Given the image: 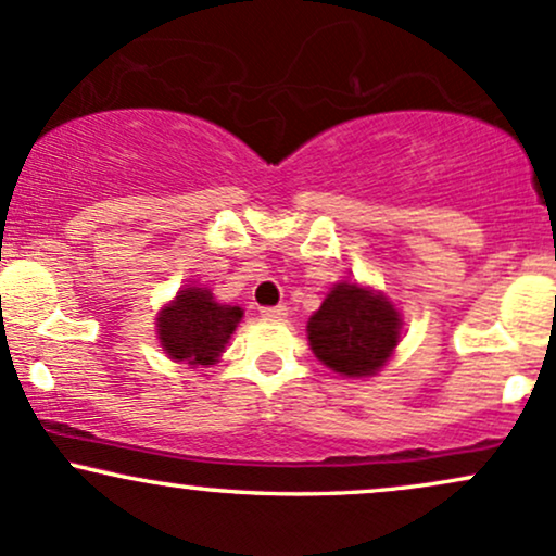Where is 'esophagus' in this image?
I'll use <instances>...</instances> for the list:
<instances>
[{
	"mask_svg": "<svg viewBox=\"0 0 556 556\" xmlns=\"http://www.w3.org/2000/svg\"><path fill=\"white\" fill-rule=\"evenodd\" d=\"M261 318H266V321H285L287 308H285V305H271V308H261Z\"/></svg>",
	"mask_w": 556,
	"mask_h": 556,
	"instance_id": "34e87169",
	"label": "esophagus"
}]
</instances>
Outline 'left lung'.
Instances as JSON below:
<instances>
[{
	"mask_svg": "<svg viewBox=\"0 0 556 556\" xmlns=\"http://www.w3.org/2000/svg\"><path fill=\"white\" fill-rule=\"evenodd\" d=\"M316 358L342 376H371L400 340V316L384 295L358 285H337L311 316Z\"/></svg>",
	"mask_w": 556,
	"mask_h": 556,
	"instance_id": "8db88e82",
	"label": "left lung"
}]
</instances>
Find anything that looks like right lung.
<instances>
[{"label":"right lung","mask_w":556,"mask_h":556,"mask_svg":"<svg viewBox=\"0 0 556 556\" xmlns=\"http://www.w3.org/2000/svg\"><path fill=\"white\" fill-rule=\"evenodd\" d=\"M240 318L238 305H219L203 287H188L159 314V340L169 358L208 366L219 358Z\"/></svg>","instance_id":"add662e5"}]
</instances>
